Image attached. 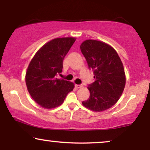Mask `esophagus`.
<instances>
[{
  "mask_svg": "<svg viewBox=\"0 0 150 150\" xmlns=\"http://www.w3.org/2000/svg\"><path fill=\"white\" fill-rule=\"evenodd\" d=\"M75 87H76V88H81V87H82V85H75Z\"/></svg>",
  "mask_w": 150,
  "mask_h": 150,
  "instance_id": "esophagus-1",
  "label": "esophagus"
}]
</instances>
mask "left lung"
I'll return each mask as SVG.
<instances>
[{"instance_id": "left-lung-1", "label": "left lung", "mask_w": 150, "mask_h": 150, "mask_svg": "<svg viewBox=\"0 0 150 150\" xmlns=\"http://www.w3.org/2000/svg\"><path fill=\"white\" fill-rule=\"evenodd\" d=\"M80 50L95 79L87 87L90 95L82 105L93 111H104L116 104L124 90L126 79L123 63L116 50L101 41L85 40Z\"/></svg>"}]
</instances>
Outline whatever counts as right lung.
Returning a JSON list of instances; mask_svg holds the SVG:
<instances>
[{"label":"right lung","instance_id":"obj_1","mask_svg":"<svg viewBox=\"0 0 150 150\" xmlns=\"http://www.w3.org/2000/svg\"><path fill=\"white\" fill-rule=\"evenodd\" d=\"M75 37L56 38L42 46L28 65L25 75L27 90L36 103L44 108L59 106L73 90V82L57 78L65 56Z\"/></svg>","mask_w":150,"mask_h":150}]
</instances>
